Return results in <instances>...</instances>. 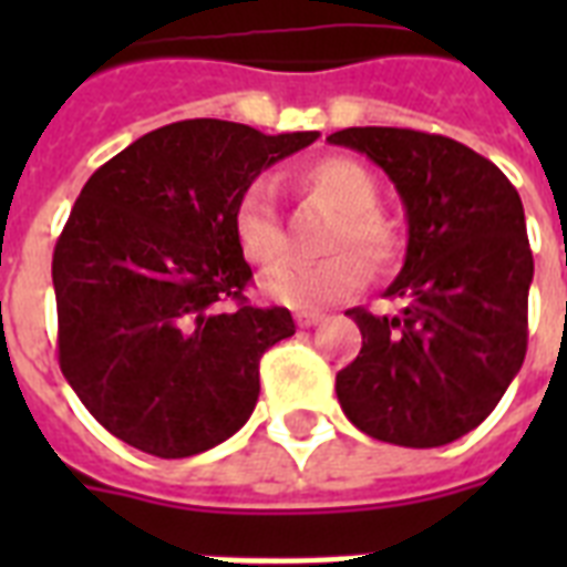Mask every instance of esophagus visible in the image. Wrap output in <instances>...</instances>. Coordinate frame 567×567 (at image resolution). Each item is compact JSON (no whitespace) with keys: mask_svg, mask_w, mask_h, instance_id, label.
<instances>
[{"mask_svg":"<svg viewBox=\"0 0 567 567\" xmlns=\"http://www.w3.org/2000/svg\"><path fill=\"white\" fill-rule=\"evenodd\" d=\"M320 320H323V315H320V311H297V323H300L302 329L318 327Z\"/></svg>","mask_w":567,"mask_h":567,"instance_id":"obj_1","label":"esophagus"}]
</instances>
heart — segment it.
I'll list each match as a JSON object with an SVG mask.
<instances>
[{
    "label": "heart",
    "mask_w": 567,
    "mask_h": 567,
    "mask_svg": "<svg viewBox=\"0 0 567 567\" xmlns=\"http://www.w3.org/2000/svg\"><path fill=\"white\" fill-rule=\"evenodd\" d=\"M293 185L300 194L336 212V220L329 223L323 238V249H329L332 256L315 265H288L270 274L265 279L267 297L293 309H311L362 291L368 282L362 255L369 258L373 270L394 265L403 244L400 229L379 208V182L362 162L347 155H329L302 167L293 176ZM231 229L249 265L270 270L282 265L288 256L282 217L276 208L274 190L265 182H256L240 194L231 214ZM350 248H355L360 256H354L357 251L350 254Z\"/></svg>",
    "instance_id": "heart-1"
}]
</instances>
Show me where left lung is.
Wrapping results in <instances>:
<instances>
[{"instance_id": "obj_1", "label": "left lung", "mask_w": 567, "mask_h": 567, "mask_svg": "<svg viewBox=\"0 0 567 567\" xmlns=\"http://www.w3.org/2000/svg\"><path fill=\"white\" fill-rule=\"evenodd\" d=\"M329 144L377 162L409 220L403 270L385 291L403 311H347L362 350L338 371V403L377 441L450 444L494 412L527 355L533 249L518 190L444 135L364 126Z\"/></svg>"}]
</instances>
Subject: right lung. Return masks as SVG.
<instances>
[{
	"instance_id": "add662e5",
	"label": "right lung",
	"mask_w": 567,
	"mask_h": 567,
	"mask_svg": "<svg viewBox=\"0 0 567 567\" xmlns=\"http://www.w3.org/2000/svg\"><path fill=\"white\" fill-rule=\"evenodd\" d=\"M315 141L182 120L87 179L52 256L58 364L111 435L185 458L249 421L261 355L297 327L244 297L231 214L258 173Z\"/></svg>"
}]
</instances>
